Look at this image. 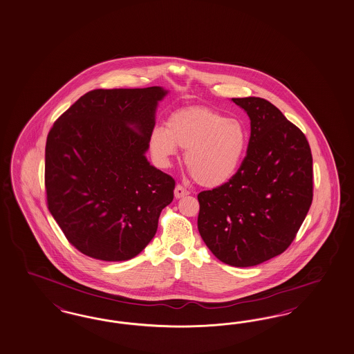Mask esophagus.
I'll use <instances>...</instances> for the list:
<instances>
[{"instance_id": "1", "label": "esophagus", "mask_w": 354, "mask_h": 354, "mask_svg": "<svg viewBox=\"0 0 354 354\" xmlns=\"http://www.w3.org/2000/svg\"><path fill=\"white\" fill-rule=\"evenodd\" d=\"M187 195H189V191H188L187 188H184L183 185L178 184V185L175 187V197H176V198H180V197H184V196Z\"/></svg>"}]
</instances>
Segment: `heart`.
Here are the masks:
<instances>
[{"label":"heart","instance_id":"b5f03b06","mask_svg":"<svg viewBox=\"0 0 354 354\" xmlns=\"http://www.w3.org/2000/svg\"><path fill=\"white\" fill-rule=\"evenodd\" d=\"M250 134L244 122L207 107L172 112L166 128L156 127L149 138L156 160L167 166L185 149L184 162L196 182L220 187L230 182L243 163Z\"/></svg>","mask_w":354,"mask_h":354}]
</instances>
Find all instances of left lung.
<instances>
[{"label":"left lung","mask_w":354,"mask_h":354,"mask_svg":"<svg viewBox=\"0 0 354 354\" xmlns=\"http://www.w3.org/2000/svg\"><path fill=\"white\" fill-rule=\"evenodd\" d=\"M251 120L241 169L197 195V229L213 255L254 267L292 244L313 203V156L305 134L263 97H232Z\"/></svg>","instance_id":"8db88e82"}]
</instances>
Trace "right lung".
Masks as SVG:
<instances>
[{
  "mask_svg": "<svg viewBox=\"0 0 354 354\" xmlns=\"http://www.w3.org/2000/svg\"><path fill=\"white\" fill-rule=\"evenodd\" d=\"M167 93L160 86L93 90L49 131V212L69 243L87 257H137L174 198L175 180L145 157L158 102Z\"/></svg>",
  "mask_w": 354,
  "mask_h": 354,
  "instance_id": "add662e5",
  "label": "right lung"
}]
</instances>
